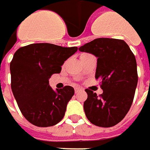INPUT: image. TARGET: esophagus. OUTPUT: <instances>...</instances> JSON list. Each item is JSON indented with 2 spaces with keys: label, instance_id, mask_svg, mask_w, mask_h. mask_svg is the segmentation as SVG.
<instances>
[{
  "label": "esophagus",
  "instance_id": "34e87169",
  "mask_svg": "<svg viewBox=\"0 0 150 150\" xmlns=\"http://www.w3.org/2000/svg\"><path fill=\"white\" fill-rule=\"evenodd\" d=\"M81 88H79V87H75V88H74V91H75V93H76V94H77V93H78V92H79V91H81Z\"/></svg>",
  "mask_w": 150,
  "mask_h": 150
}]
</instances>
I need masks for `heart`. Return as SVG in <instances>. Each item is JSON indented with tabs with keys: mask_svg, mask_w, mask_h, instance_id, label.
<instances>
[{
	"mask_svg": "<svg viewBox=\"0 0 150 150\" xmlns=\"http://www.w3.org/2000/svg\"><path fill=\"white\" fill-rule=\"evenodd\" d=\"M84 54H85V53H83V54H81V56H82V55H84Z\"/></svg>",
	"mask_w": 150,
	"mask_h": 150,
	"instance_id": "obj_1",
	"label": "heart"
}]
</instances>
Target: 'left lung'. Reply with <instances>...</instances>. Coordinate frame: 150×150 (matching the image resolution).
Segmentation results:
<instances>
[{
    "label": "left lung",
    "instance_id": "obj_1",
    "mask_svg": "<svg viewBox=\"0 0 150 150\" xmlns=\"http://www.w3.org/2000/svg\"><path fill=\"white\" fill-rule=\"evenodd\" d=\"M98 57L95 78L103 94L86 89L84 111L96 126L109 128L120 123L129 111L138 81L134 54L122 39L98 38L79 47Z\"/></svg>",
    "mask_w": 150,
    "mask_h": 150
}]
</instances>
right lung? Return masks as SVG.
Masks as SVG:
<instances>
[{"label": "right lung", "instance_id": "add662e5", "mask_svg": "<svg viewBox=\"0 0 150 150\" xmlns=\"http://www.w3.org/2000/svg\"><path fill=\"white\" fill-rule=\"evenodd\" d=\"M77 51L52 43H32L16 51L10 62L11 88L23 116L37 127L58 124L66 111L74 89L66 86L56 91L49 78L60 73L61 65Z\"/></svg>", "mask_w": 150, "mask_h": 150}]
</instances>
